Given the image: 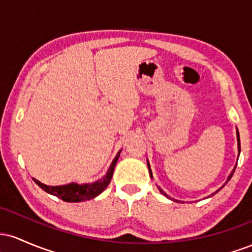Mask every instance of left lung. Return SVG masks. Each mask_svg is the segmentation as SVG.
Segmentation results:
<instances>
[{
  "label": "left lung",
  "mask_w": 252,
  "mask_h": 252,
  "mask_svg": "<svg viewBox=\"0 0 252 252\" xmlns=\"http://www.w3.org/2000/svg\"><path fill=\"white\" fill-rule=\"evenodd\" d=\"M236 134H237V144H238V158H239V154H241V140H239V132H238V129H236ZM147 164H148L149 174H150V176H152V178H153V174H152V169H150V164H149V161H147ZM236 167H237V164H236V166H235V168H233V170H232V172H231V173H230V175H228V176H227V180H226V181H225V184H224V185H222V186L220 187V189H217V190H216V192H213V193H212V194H210V195L205 196V198H204V199H206V198H210V196L215 195V194H216V193H218V192H219V190H220V189H222V187H224V186H225V185H226V184H227V182H228V181H230V179H231V178H232L233 173H235V169H236ZM158 190H160V192H161V194H163L164 196H167V198H168V199H170V200H173V201H180V200H176V199H173V198H170V196H169L168 194H167V193H166V192H164V190H163L162 189H160V187H158ZM180 202H181V201H180Z\"/></svg>",
  "instance_id": "8db88e82"
}]
</instances>
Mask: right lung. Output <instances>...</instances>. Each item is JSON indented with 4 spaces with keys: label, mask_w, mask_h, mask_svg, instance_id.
I'll use <instances>...</instances> for the list:
<instances>
[{
    "label": "right lung",
    "mask_w": 252,
    "mask_h": 252,
    "mask_svg": "<svg viewBox=\"0 0 252 252\" xmlns=\"http://www.w3.org/2000/svg\"><path fill=\"white\" fill-rule=\"evenodd\" d=\"M121 152L117 153V155L115 156V158L112 160L111 164H110L109 169L106 170L105 175L102 176L99 180H96L94 182H88V184H77V182H70L67 185H62V186H48V185L42 184L36 179H34V182L39 187L47 192L48 194L56 195L62 200L66 202H79V201H85L90 200V199L96 198L97 195H99L104 189L108 187V185L111 181L112 174H114L115 166H116L118 158H120Z\"/></svg>",
    "instance_id": "right-lung-1"
}]
</instances>
